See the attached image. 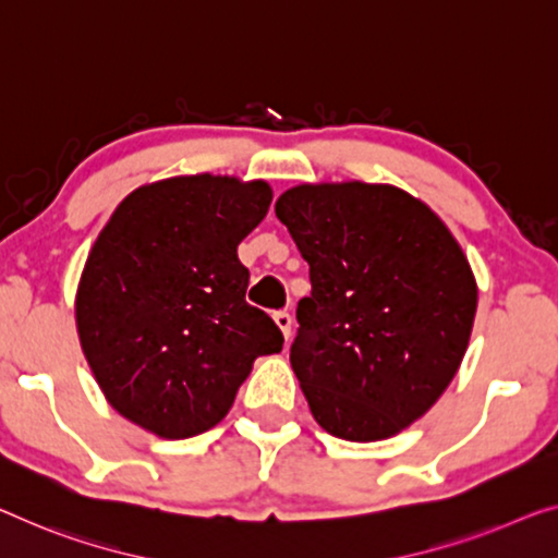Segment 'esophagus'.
Instances as JSON below:
<instances>
[{"instance_id":"1","label":"esophagus","mask_w":558,"mask_h":558,"mask_svg":"<svg viewBox=\"0 0 558 558\" xmlns=\"http://www.w3.org/2000/svg\"><path fill=\"white\" fill-rule=\"evenodd\" d=\"M278 323V328L282 330V336H286V340L290 338V332H293V315H290L288 311H278L276 315H272Z\"/></svg>"}]
</instances>
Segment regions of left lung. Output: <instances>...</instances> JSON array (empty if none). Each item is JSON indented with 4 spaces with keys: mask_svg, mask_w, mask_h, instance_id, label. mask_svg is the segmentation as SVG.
<instances>
[{
    "mask_svg": "<svg viewBox=\"0 0 558 558\" xmlns=\"http://www.w3.org/2000/svg\"><path fill=\"white\" fill-rule=\"evenodd\" d=\"M276 215L311 265L290 345L313 418L380 440L418 421L469 348L478 290L438 215L393 185L286 190Z\"/></svg>",
    "mask_w": 558,
    "mask_h": 558,
    "instance_id": "8db88e82",
    "label": "left lung"
}]
</instances>
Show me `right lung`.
<instances>
[{"label": "right lung", "mask_w": 558, "mask_h": 558, "mask_svg": "<svg viewBox=\"0 0 558 558\" xmlns=\"http://www.w3.org/2000/svg\"><path fill=\"white\" fill-rule=\"evenodd\" d=\"M270 199L263 180L170 178L130 193L97 235L74 301L80 343L112 409L149 434L218 426L257 355L282 351L238 260Z\"/></svg>", "instance_id": "obj_1"}]
</instances>
